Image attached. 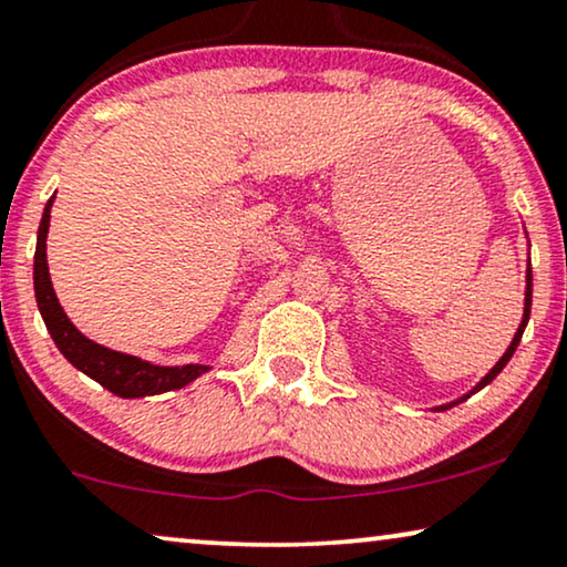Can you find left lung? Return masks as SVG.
I'll return each instance as SVG.
<instances>
[{
    "mask_svg": "<svg viewBox=\"0 0 567 567\" xmlns=\"http://www.w3.org/2000/svg\"><path fill=\"white\" fill-rule=\"evenodd\" d=\"M526 238H528V235H526ZM528 246H532V243H528ZM532 285H534V282H532V259H528V264H526V296H523V317H520V324H518V329H515V334H513L511 346H507V350L503 353V358H499V361L494 363V367L489 369V374H484V377H482V382H476L474 390H468V392H465V395H461L457 400H450V403L436 405L434 411H450V408H453V405L463 403V400H468L471 395H474V392L484 390L486 384L494 382V377H497L499 371H503V369L507 367V361H511V358H513L515 348H518V342H520V337H523V329H526V324H528V317H532Z\"/></svg>",
    "mask_w": 567,
    "mask_h": 567,
    "instance_id": "left-lung-1",
    "label": "left lung"
}]
</instances>
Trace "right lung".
I'll list each match as a JSON object with an SVG mask.
<instances>
[{"label": "right lung", "mask_w": 567, "mask_h": 567, "mask_svg": "<svg viewBox=\"0 0 567 567\" xmlns=\"http://www.w3.org/2000/svg\"><path fill=\"white\" fill-rule=\"evenodd\" d=\"M52 204L54 196L47 200L44 217H41L39 235H35V256H33V290L35 303H39L41 319L52 334L54 346L60 353L68 358L78 371L91 377L104 390H110L117 398H148L162 395V392L181 390V386L190 384L193 379L206 374L212 367L206 363H185V367H159V363L143 361L138 355L120 353V350L104 348L93 342L78 329L73 321L68 319L64 308L56 300V292L52 288V277H49L47 264V235H49V219H52Z\"/></svg>", "instance_id": "right-lung-1"}]
</instances>
